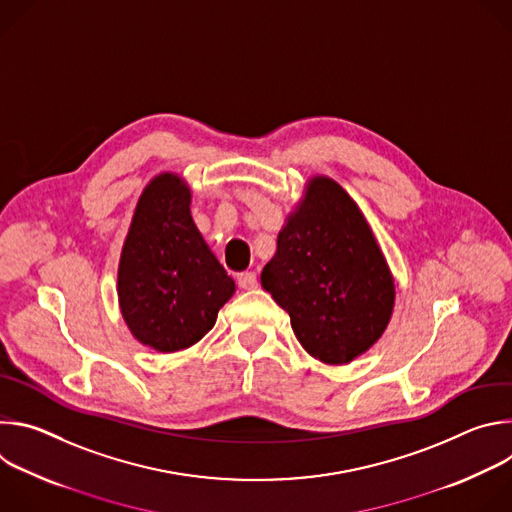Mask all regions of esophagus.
Segmentation results:
<instances>
[{
    "label": "esophagus",
    "instance_id": "1",
    "mask_svg": "<svg viewBox=\"0 0 512 512\" xmlns=\"http://www.w3.org/2000/svg\"><path fill=\"white\" fill-rule=\"evenodd\" d=\"M237 283H239V287H243V289H255V287H257V273L245 271V273H241V275L237 277Z\"/></svg>",
    "mask_w": 512,
    "mask_h": 512
}]
</instances>
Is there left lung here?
<instances>
[{
  "label": "left lung",
  "instance_id": "8db88e82",
  "mask_svg": "<svg viewBox=\"0 0 512 512\" xmlns=\"http://www.w3.org/2000/svg\"><path fill=\"white\" fill-rule=\"evenodd\" d=\"M261 285L289 314L308 354L346 364L385 332L395 283L385 255L348 192L314 176L277 235Z\"/></svg>",
  "mask_w": 512,
  "mask_h": 512
}]
</instances>
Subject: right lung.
<instances>
[{"mask_svg":"<svg viewBox=\"0 0 512 512\" xmlns=\"http://www.w3.org/2000/svg\"><path fill=\"white\" fill-rule=\"evenodd\" d=\"M190 188L164 172L143 188L121 249L117 296L135 340L158 352L196 344L235 294L190 214Z\"/></svg>","mask_w":512,"mask_h":512,"instance_id":"1","label":"right lung"}]
</instances>
